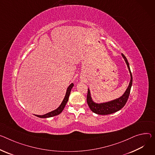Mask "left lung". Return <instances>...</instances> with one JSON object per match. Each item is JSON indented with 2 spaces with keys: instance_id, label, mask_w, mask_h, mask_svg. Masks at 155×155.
<instances>
[{
  "instance_id": "left-lung-1",
  "label": "left lung",
  "mask_w": 155,
  "mask_h": 155,
  "mask_svg": "<svg viewBox=\"0 0 155 155\" xmlns=\"http://www.w3.org/2000/svg\"><path fill=\"white\" fill-rule=\"evenodd\" d=\"M122 55L123 58L124 59L127 65L129 70L130 72V74L131 78H130V81L129 83V87L127 88L124 94L119 98H117L116 100H112L107 103H101V104L95 103L93 101L90 95V90L88 89V93H87V101L88 105L90 108V109L97 114L107 115V114H110L114 113V112H116L119 110L120 109H121L125 106L127 101L128 100V98L130 93V89L132 85V75L130 71L129 64L128 62L127 59L125 56L123 54H122Z\"/></svg>"
}]
</instances>
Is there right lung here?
Returning <instances> with one entry per match:
<instances>
[{
	"label": "right lung",
	"instance_id": "right-lung-1",
	"mask_svg": "<svg viewBox=\"0 0 155 155\" xmlns=\"http://www.w3.org/2000/svg\"><path fill=\"white\" fill-rule=\"evenodd\" d=\"M73 87H74V83H71L69 85V87L67 88V92H66V94H65L64 99L62 101V102L61 104L60 105V106L58 109H56L55 110H54L53 111H51V112H49V113H47V114H46L45 115H43V116L36 115V116H37L38 117H40V118H48V117H53V116H57V115H59V114H61V112H62V111L63 110V109H64L65 106L66 105V104H67V101L68 100L69 95L70 94V91H71V90H72Z\"/></svg>",
	"mask_w": 155,
	"mask_h": 155
}]
</instances>
